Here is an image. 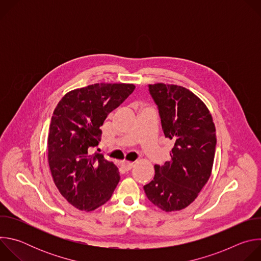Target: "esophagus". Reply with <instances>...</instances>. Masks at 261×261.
Wrapping results in <instances>:
<instances>
[{"mask_svg":"<svg viewBox=\"0 0 261 261\" xmlns=\"http://www.w3.org/2000/svg\"><path fill=\"white\" fill-rule=\"evenodd\" d=\"M133 163H131V162H123L122 163V168L125 170V171H129L132 167H133Z\"/></svg>","mask_w":261,"mask_h":261,"instance_id":"34e87169","label":"esophagus"}]
</instances>
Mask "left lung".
I'll return each instance as SVG.
<instances>
[{
	"label": "left lung",
	"mask_w": 261,
	"mask_h": 261,
	"mask_svg": "<svg viewBox=\"0 0 261 261\" xmlns=\"http://www.w3.org/2000/svg\"><path fill=\"white\" fill-rule=\"evenodd\" d=\"M158 106L162 130L174 144L170 160L155 165V176L143 189L165 212L192 203L207 182L216 151V128L205 104L191 91L175 85H148Z\"/></svg>",
	"instance_id": "left-lung-1"
}]
</instances>
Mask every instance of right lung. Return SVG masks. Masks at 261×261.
Here are the masks:
<instances>
[{
    "instance_id": "1",
    "label": "right lung",
    "mask_w": 261,
    "mask_h": 261,
    "mask_svg": "<svg viewBox=\"0 0 261 261\" xmlns=\"http://www.w3.org/2000/svg\"><path fill=\"white\" fill-rule=\"evenodd\" d=\"M132 84H95L67 93L51 118L48 164L63 197L81 211L91 212L113 195L120 172L102 154L91 155L98 145L107 116L133 93Z\"/></svg>"
}]
</instances>
